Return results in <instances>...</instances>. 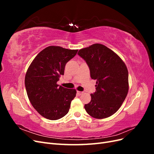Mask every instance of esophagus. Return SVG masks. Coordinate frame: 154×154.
Masks as SVG:
<instances>
[{
    "mask_svg": "<svg viewBox=\"0 0 154 154\" xmlns=\"http://www.w3.org/2000/svg\"><path fill=\"white\" fill-rule=\"evenodd\" d=\"M83 92H81V91H77V94L78 95H79V96H80V95H82V94H83Z\"/></svg>",
    "mask_w": 154,
    "mask_h": 154,
    "instance_id": "1",
    "label": "esophagus"
}]
</instances>
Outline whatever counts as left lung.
<instances>
[{
  "mask_svg": "<svg viewBox=\"0 0 154 154\" xmlns=\"http://www.w3.org/2000/svg\"><path fill=\"white\" fill-rule=\"evenodd\" d=\"M90 69L91 77L96 80V92L84 107L92 118H109L118 110L128 91L127 66L113 51L100 44L79 50Z\"/></svg>",
  "mask_w": 154,
  "mask_h": 154,
  "instance_id": "left-lung-1",
  "label": "left lung"
}]
</instances>
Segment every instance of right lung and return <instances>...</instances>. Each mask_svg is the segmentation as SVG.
Wrapping results in <instances>:
<instances>
[{
    "label": "right lung",
    "mask_w": 154,
    "mask_h": 154,
    "mask_svg": "<svg viewBox=\"0 0 154 154\" xmlns=\"http://www.w3.org/2000/svg\"><path fill=\"white\" fill-rule=\"evenodd\" d=\"M78 49L49 46L36 55L25 76V86L31 105L46 119L57 120L69 110L76 91L57 84L64 74L66 63L75 56Z\"/></svg>",
    "instance_id": "obj_1"
}]
</instances>
